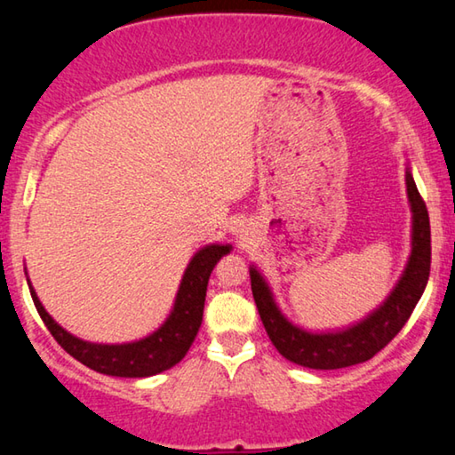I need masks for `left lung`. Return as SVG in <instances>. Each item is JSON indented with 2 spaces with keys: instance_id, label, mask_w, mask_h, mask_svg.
<instances>
[{
  "instance_id": "obj_1",
  "label": "left lung",
  "mask_w": 455,
  "mask_h": 455,
  "mask_svg": "<svg viewBox=\"0 0 455 455\" xmlns=\"http://www.w3.org/2000/svg\"><path fill=\"white\" fill-rule=\"evenodd\" d=\"M405 184L413 214L410 260H407L402 279L397 281L391 295L385 299L379 309L367 315L357 325L343 331H331V333H309V331L292 325L276 307L263 275L255 267H251V289L260 321H263L268 339L284 359L309 369H341L363 363L375 353H379L411 317L429 279L431 230L426 203L415 187L410 168L405 172Z\"/></svg>"
}]
</instances>
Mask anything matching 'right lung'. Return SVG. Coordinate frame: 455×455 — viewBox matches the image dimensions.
I'll list each match as a JSON object with an SVG mask.
<instances>
[{
  "label": "right lung",
  "instance_id": "right-lung-1",
  "mask_svg": "<svg viewBox=\"0 0 455 455\" xmlns=\"http://www.w3.org/2000/svg\"><path fill=\"white\" fill-rule=\"evenodd\" d=\"M230 249H233L230 244H209L200 249L182 275L174 307L164 325L154 331L152 335L134 343L104 345L82 341V339L68 333L66 329H61L50 317L40 299H37L29 279L28 284L36 309L40 313L45 327L74 359H78L80 363L94 369L98 373L114 377H150L174 367L187 355L198 333L200 323H203L209 276L214 265L219 263L220 257L230 252Z\"/></svg>",
  "mask_w": 455,
  "mask_h": 455
}]
</instances>
